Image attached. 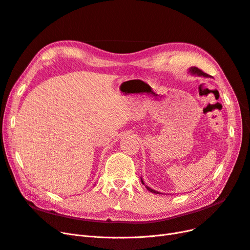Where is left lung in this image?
<instances>
[{
  "instance_id": "left-lung-1",
  "label": "left lung",
  "mask_w": 250,
  "mask_h": 250,
  "mask_svg": "<svg viewBox=\"0 0 250 250\" xmlns=\"http://www.w3.org/2000/svg\"><path fill=\"white\" fill-rule=\"evenodd\" d=\"M188 72L190 73V74H193V75H197V76H205V77H209V75H208L207 73L203 72V71H202L201 69H199V68H197V67H190V68H189ZM141 181H142V183L145 185V182H144V181H143V179H142V178H141ZM146 188H147L149 191H151V192H153V193H157V194H159V193H160L159 191L154 190V189L150 188V187H149V186H147V185H146ZM160 194H161V193H160Z\"/></svg>"
}]
</instances>
